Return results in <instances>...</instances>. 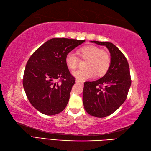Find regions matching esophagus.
Here are the masks:
<instances>
[{
  "label": "esophagus",
  "mask_w": 151,
  "mask_h": 151,
  "mask_svg": "<svg viewBox=\"0 0 151 151\" xmlns=\"http://www.w3.org/2000/svg\"><path fill=\"white\" fill-rule=\"evenodd\" d=\"M76 82L78 83V84H83V82L81 81H80V80H78V79H76Z\"/></svg>",
  "instance_id": "esophagus-1"
}]
</instances>
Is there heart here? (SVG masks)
<instances>
[{
    "label": "heart",
    "mask_w": 151,
    "mask_h": 151,
    "mask_svg": "<svg viewBox=\"0 0 151 151\" xmlns=\"http://www.w3.org/2000/svg\"><path fill=\"white\" fill-rule=\"evenodd\" d=\"M78 54L82 60H86L84 67L86 69L78 70L73 73V75L80 81L89 79L96 75L97 76L104 75L110 68L111 59L106 51L99 47L88 45L78 50ZM65 62L69 69L75 70L79 64L80 60L76 54L69 52L66 54Z\"/></svg>",
    "instance_id": "1"
}]
</instances>
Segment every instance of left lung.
Masks as SVG:
<instances>
[{
	"label": "left lung",
	"instance_id": "left-lung-1",
	"mask_svg": "<svg viewBox=\"0 0 151 151\" xmlns=\"http://www.w3.org/2000/svg\"><path fill=\"white\" fill-rule=\"evenodd\" d=\"M91 42L107 47L111 63L103 77L84 82L83 104L89 115L105 117L116 111L126 100L131 85L129 65L126 57L113 43L97 41Z\"/></svg>",
	"mask_w": 151,
	"mask_h": 151
}]
</instances>
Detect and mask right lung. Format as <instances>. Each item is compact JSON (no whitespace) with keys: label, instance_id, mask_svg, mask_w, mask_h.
<instances>
[{"label":"right lung","instance_id":"add662e5","mask_svg":"<svg viewBox=\"0 0 151 151\" xmlns=\"http://www.w3.org/2000/svg\"><path fill=\"white\" fill-rule=\"evenodd\" d=\"M84 41L52 38L38 48L28 60L22 84L31 104L41 113L56 115L66 107L75 78L70 73L65 58Z\"/></svg>","mask_w":151,"mask_h":151}]
</instances>
